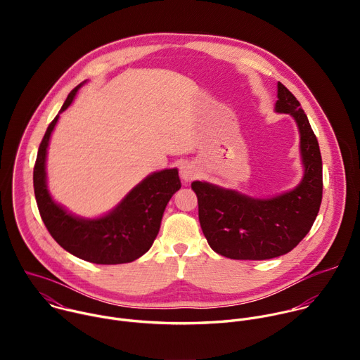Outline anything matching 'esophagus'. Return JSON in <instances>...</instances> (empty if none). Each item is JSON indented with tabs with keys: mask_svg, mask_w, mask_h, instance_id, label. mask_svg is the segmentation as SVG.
<instances>
[{
	"mask_svg": "<svg viewBox=\"0 0 360 360\" xmlns=\"http://www.w3.org/2000/svg\"><path fill=\"white\" fill-rule=\"evenodd\" d=\"M179 172H181V178H182L184 182H189V181H192L198 175V169L192 164H184L181 167Z\"/></svg>",
	"mask_w": 360,
	"mask_h": 360,
	"instance_id": "1",
	"label": "esophagus"
}]
</instances>
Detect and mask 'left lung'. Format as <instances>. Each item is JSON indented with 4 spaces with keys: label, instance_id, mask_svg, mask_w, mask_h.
<instances>
[{
    "label": "left lung",
    "instance_id": "obj_1",
    "mask_svg": "<svg viewBox=\"0 0 360 360\" xmlns=\"http://www.w3.org/2000/svg\"><path fill=\"white\" fill-rule=\"evenodd\" d=\"M275 112L289 114L299 129L303 176L293 189L252 198L235 189L193 181L202 232L210 246L231 259L264 261L290 252L311 231L322 202V157L299 101L278 82Z\"/></svg>",
    "mask_w": 360,
    "mask_h": 360
}]
</instances>
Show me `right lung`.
I'll return each mask as SVG.
<instances>
[{"label":"right lung","instance_id":"obj_1","mask_svg":"<svg viewBox=\"0 0 360 360\" xmlns=\"http://www.w3.org/2000/svg\"><path fill=\"white\" fill-rule=\"evenodd\" d=\"M84 84L85 81L70 92L60 114L72 104ZM60 114L46 128L34 167L35 199L48 232L67 252L86 262L118 265L141 258L160 232L169 199L181 188L178 169H162L148 175L107 215L92 219L72 215L53 199L46 186V150Z\"/></svg>","mask_w":360,"mask_h":360}]
</instances>
